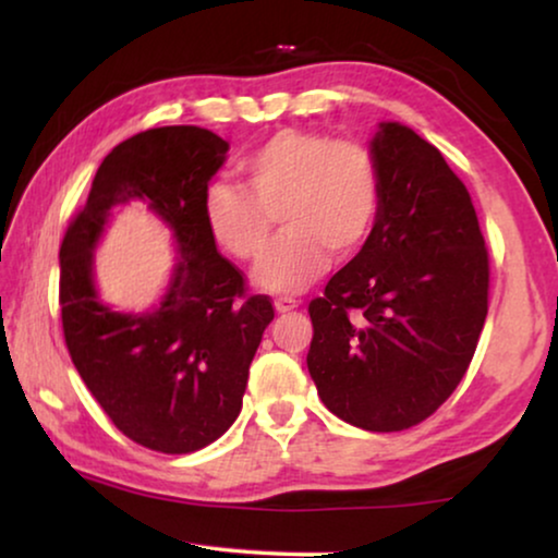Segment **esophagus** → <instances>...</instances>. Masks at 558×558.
<instances>
[{
  "label": "esophagus",
  "mask_w": 558,
  "mask_h": 558,
  "mask_svg": "<svg viewBox=\"0 0 558 558\" xmlns=\"http://www.w3.org/2000/svg\"><path fill=\"white\" fill-rule=\"evenodd\" d=\"M274 307H277V312H292L300 307V300H294V296H279V300L274 302Z\"/></svg>",
  "instance_id": "esophagus-1"
}]
</instances>
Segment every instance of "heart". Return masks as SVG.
I'll return each mask as SVG.
<instances>
[{"mask_svg": "<svg viewBox=\"0 0 558 558\" xmlns=\"http://www.w3.org/2000/svg\"><path fill=\"white\" fill-rule=\"evenodd\" d=\"M246 187L213 182L203 216L213 241L241 262L262 258L279 215L288 233L256 269V284L294 294L327 269L330 254H357L380 210V172L355 140L281 129L243 157Z\"/></svg>", "mask_w": 558, "mask_h": 558, "instance_id": "heart-1", "label": "heart"}]
</instances>
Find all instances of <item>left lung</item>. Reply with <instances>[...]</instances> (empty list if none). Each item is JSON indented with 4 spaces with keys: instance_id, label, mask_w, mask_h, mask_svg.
<instances>
[{
    "instance_id": "obj_1",
    "label": "left lung",
    "mask_w": 558,
    "mask_h": 558,
    "mask_svg": "<svg viewBox=\"0 0 558 558\" xmlns=\"http://www.w3.org/2000/svg\"><path fill=\"white\" fill-rule=\"evenodd\" d=\"M380 210L353 262L310 302L307 368L342 422L403 432L468 373L490 296L475 205L441 151L409 126L373 140Z\"/></svg>"
}]
</instances>
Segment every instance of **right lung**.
<instances>
[{
    "mask_svg": "<svg viewBox=\"0 0 558 558\" xmlns=\"http://www.w3.org/2000/svg\"><path fill=\"white\" fill-rule=\"evenodd\" d=\"M226 151L201 126L129 136L104 157L60 243V319L75 371L124 437L165 454L197 452L228 432L274 319L269 296L248 292L205 226L203 197ZM132 196L150 201L181 248L171 292L149 316L111 313L89 279L110 205Z\"/></svg>",
    "mask_w": 558,
    "mask_h": 558,
    "instance_id": "obj_1",
    "label": "right lung"
}]
</instances>
